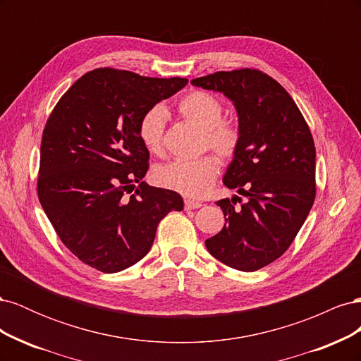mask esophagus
Masks as SVG:
<instances>
[{"instance_id": "1", "label": "esophagus", "mask_w": 361, "mask_h": 361, "mask_svg": "<svg viewBox=\"0 0 361 361\" xmlns=\"http://www.w3.org/2000/svg\"><path fill=\"white\" fill-rule=\"evenodd\" d=\"M183 204H185V209H187V211H190V209H199V207L203 206L202 202H194V200H188V199L183 202Z\"/></svg>"}]
</instances>
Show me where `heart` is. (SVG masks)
Returning a JSON list of instances; mask_svg holds the SVG:
<instances>
[{
  "label": "heart",
  "instance_id": "obj_1",
  "mask_svg": "<svg viewBox=\"0 0 361 361\" xmlns=\"http://www.w3.org/2000/svg\"><path fill=\"white\" fill-rule=\"evenodd\" d=\"M183 118L203 129V146L209 147L223 161L235 158L241 145V130L227 120H223L224 106L212 93L195 90L183 96L178 104ZM167 111L155 105L141 116L138 122V138L150 154H161ZM218 174V161L204 155L191 161H171L159 166L154 178L164 188L176 191L185 197L199 199L211 190Z\"/></svg>",
  "mask_w": 361,
  "mask_h": 361
}]
</instances>
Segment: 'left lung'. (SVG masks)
Here are the masks:
<instances>
[{"instance_id":"left-lung-1","label":"left lung","mask_w":361,"mask_h":361,"mask_svg":"<svg viewBox=\"0 0 361 361\" xmlns=\"http://www.w3.org/2000/svg\"><path fill=\"white\" fill-rule=\"evenodd\" d=\"M191 84L228 97L241 130L223 182L246 202L238 195L216 202L226 223L206 248L231 268L260 269L289 248L313 206L316 150L309 125L290 94L257 69L215 72Z\"/></svg>"}]
</instances>
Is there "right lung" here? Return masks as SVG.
Returning a JSON list of instances; mask_svg holds the SVG:
<instances>
[{
	"label": "right lung",
	"mask_w": 361,
	"mask_h": 361,
	"mask_svg": "<svg viewBox=\"0 0 361 361\" xmlns=\"http://www.w3.org/2000/svg\"><path fill=\"white\" fill-rule=\"evenodd\" d=\"M187 82L94 69L54 106L43 129L37 195L61 243L89 267L106 274L133 267L149 253L162 218L183 209L178 192L143 182L149 150L137 129L149 108Z\"/></svg>",
	"instance_id": "right-lung-1"
}]
</instances>
